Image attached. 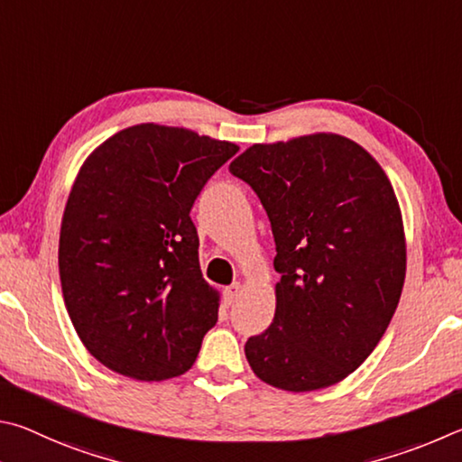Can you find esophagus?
<instances>
[{
    "label": "esophagus",
    "mask_w": 462,
    "mask_h": 462,
    "mask_svg": "<svg viewBox=\"0 0 462 462\" xmlns=\"http://www.w3.org/2000/svg\"><path fill=\"white\" fill-rule=\"evenodd\" d=\"M241 288H244V286H241L239 284V282H236V284H231L229 288H226L225 290V298H226V302H236L237 300V298H239V294H241Z\"/></svg>",
    "instance_id": "1"
}]
</instances>
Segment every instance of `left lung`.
<instances>
[{
    "label": "left lung",
    "instance_id": "1",
    "mask_svg": "<svg viewBox=\"0 0 462 462\" xmlns=\"http://www.w3.org/2000/svg\"><path fill=\"white\" fill-rule=\"evenodd\" d=\"M270 217L276 314L245 343L254 374L284 392L351 375L383 337L406 280V233L390 178L349 137L254 143L229 164Z\"/></svg>",
    "mask_w": 462,
    "mask_h": 462
}]
</instances>
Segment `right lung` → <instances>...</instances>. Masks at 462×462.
Here are the masks:
<instances>
[{
  "label": "right lung",
  "instance_id": "obj_1",
  "mask_svg": "<svg viewBox=\"0 0 462 462\" xmlns=\"http://www.w3.org/2000/svg\"><path fill=\"white\" fill-rule=\"evenodd\" d=\"M239 145L137 124L88 153L64 207L59 272L87 351L119 375L164 382L197 361L218 317L190 208Z\"/></svg>",
  "mask_w": 462,
  "mask_h": 462
}]
</instances>
